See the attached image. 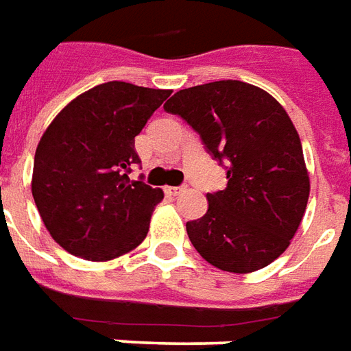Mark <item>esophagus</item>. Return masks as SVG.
<instances>
[{
	"label": "esophagus",
	"instance_id": "1",
	"mask_svg": "<svg viewBox=\"0 0 351 351\" xmlns=\"http://www.w3.org/2000/svg\"><path fill=\"white\" fill-rule=\"evenodd\" d=\"M183 191H185V187H166V193L173 196H178L180 193H183Z\"/></svg>",
	"mask_w": 351,
	"mask_h": 351
}]
</instances>
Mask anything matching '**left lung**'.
Wrapping results in <instances>:
<instances>
[{"label": "left lung", "instance_id": "8db88e82", "mask_svg": "<svg viewBox=\"0 0 351 351\" xmlns=\"http://www.w3.org/2000/svg\"><path fill=\"white\" fill-rule=\"evenodd\" d=\"M227 168V187L208 193V211L189 221L195 250L213 267L247 274L268 267L299 228L308 195L302 145L289 115L253 84L215 81L164 104Z\"/></svg>", "mask_w": 351, "mask_h": 351}]
</instances>
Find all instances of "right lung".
<instances>
[{
  "label": "right lung",
  "mask_w": 351,
  "mask_h": 351,
  "mask_svg": "<svg viewBox=\"0 0 351 351\" xmlns=\"http://www.w3.org/2000/svg\"><path fill=\"white\" fill-rule=\"evenodd\" d=\"M170 90L109 81L83 92L36 149L32 195L51 236L75 257L111 261L138 247L160 189L130 181L134 138Z\"/></svg>",
  "instance_id": "obj_1"
}]
</instances>
